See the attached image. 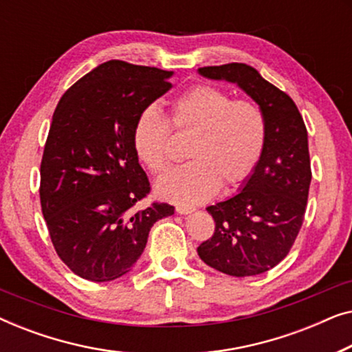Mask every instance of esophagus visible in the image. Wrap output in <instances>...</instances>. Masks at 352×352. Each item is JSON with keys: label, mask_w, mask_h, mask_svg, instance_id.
<instances>
[{"label": "esophagus", "mask_w": 352, "mask_h": 352, "mask_svg": "<svg viewBox=\"0 0 352 352\" xmlns=\"http://www.w3.org/2000/svg\"><path fill=\"white\" fill-rule=\"evenodd\" d=\"M195 208H192V206H186V205H177L176 206V213L179 214H189V213H194Z\"/></svg>", "instance_id": "1"}]
</instances>
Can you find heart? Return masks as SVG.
<instances>
[{"instance_id": "b5f03b06", "label": "heart", "mask_w": 352, "mask_h": 352, "mask_svg": "<svg viewBox=\"0 0 352 352\" xmlns=\"http://www.w3.org/2000/svg\"><path fill=\"white\" fill-rule=\"evenodd\" d=\"M171 123L195 133L187 155L157 182L158 197L173 204L197 205L224 186H235L252 175L266 142V120L250 100H234L226 91L199 85L171 102ZM170 123L155 105L142 109L133 126V146L147 170L162 175L170 165Z\"/></svg>"}]
</instances>
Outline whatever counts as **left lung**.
I'll list each match as a JSON object with an SVG mask.
<instances>
[{
  "mask_svg": "<svg viewBox=\"0 0 352 352\" xmlns=\"http://www.w3.org/2000/svg\"><path fill=\"white\" fill-rule=\"evenodd\" d=\"M199 74L237 85L259 105L266 120V142L240 192L206 208L216 228L197 253L228 276H258L287 256L305 218L311 184L305 122L290 96L253 67L232 62L201 67Z\"/></svg>",
  "mask_w": 352,
  "mask_h": 352,
  "instance_id": "8db88e82",
  "label": "left lung"
}]
</instances>
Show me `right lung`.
<instances>
[{
	"label": "right lung",
	"mask_w": 352,
	"mask_h": 352,
	"mask_svg": "<svg viewBox=\"0 0 352 352\" xmlns=\"http://www.w3.org/2000/svg\"><path fill=\"white\" fill-rule=\"evenodd\" d=\"M171 76L109 60L57 104L41 160V210L57 254L81 278L124 276L141 258L152 226L175 213L166 204L133 210L151 190L133 146L134 122L170 91Z\"/></svg>",
	"instance_id": "add662e5"
}]
</instances>
